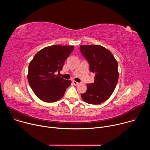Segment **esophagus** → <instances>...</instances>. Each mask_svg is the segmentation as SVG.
I'll return each mask as SVG.
<instances>
[{"instance_id":"obj_1","label":"esophagus","mask_w":150,"mask_h":150,"mask_svg":"<svg viewBox=\"0 0 150 150\" xmlns=\"http://www.w3.org/2000/svg\"><path fill=\"white\" fill-rule=\"evenodd\" d=\"M72 83H73L74 85H78L79 84V82H76V81H72Z\"/></svg>"}]
</instances>
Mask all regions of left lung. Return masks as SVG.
<instances>
[{"instance_id": "obj_1", "label": "left lung", "mask_w": 150, "mask_h": 150, "mask_svg": "<svg viewBox=\"0 0 150 150\" xmlns=\"http://www.w3.org/2000/svg\"><path fill=\"white\" fill-rule=\"evenodd\" d=\"M80 51L90 64V70L95 74L94 82L87 85V90L81 94L88 104H98L108 100L117 85L119 72L117 62L112 53L99 45H81Z\"/></svg>"}]
</instances>
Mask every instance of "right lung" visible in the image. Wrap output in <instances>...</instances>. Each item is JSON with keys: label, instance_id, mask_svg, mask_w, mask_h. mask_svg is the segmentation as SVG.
I'll use <instances>...</instances> for the list:
<instances>
[{"label": "right lung", "instance_id": "add662e5", "mask_svg": "<svg viewBox=\"0 0 150 150\" xmlns=\"http://www.w3.org/2000/svg\"><path fill=\"white\" fill-rule=\"evenodd\" d=\"M74 46L53 45L45 47L34 56L28 67V81L34 94L41 100L54 103L62 98L71 81L56 72L62 71Z\"/></svg>", "mask_w": 150, "mask_h": 150}]
</instances>
